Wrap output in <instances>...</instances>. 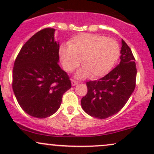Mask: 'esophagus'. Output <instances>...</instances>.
Instances as JSON below:
<instances>
[{
	"mask_svg": "<svg viewBox=\"0 0 154 154\" xmlns=\"http://www.w3.org/2000/svg\"><path fill=\"white\" fill-rule=\"evenodd\" d=\"M77 83H78V82H77V80H73V79H72V85H73V86L76 85Z\"/></svg>",
	"mask_w": 154,
	"mask_h": 154,
	"instance_id": "obj_1",
	"label": "esophagus"
}]
</instances>
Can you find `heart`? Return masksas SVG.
<instances>
[{
  "label": "heart",
  "mask_w": 154,
  "mask_h": 154,
  "mask_svg": "<svg viewBox=\"0 0 154 154\" xmlns=\"http://www.w3.org/2000/svg\"><path fill=\"white\" fill-rule=\"evenodd\" d=\"M60 58L64 69L73 72L82 60L83 68L76 76L82 79L91 74L99 78L109 73L120 56V47L112 38L91 33H82L69 40L68 46L60 47Z\"/></svg>",
  "instance_id": "heart-1"
}]
</instances>
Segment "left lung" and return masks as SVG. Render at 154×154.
Masks as SVG:
<instances>
[{
  "label": "left lung",
  "instance_id": "left-lung-1",
  "mask_svg": "<svg viewBox=\"0 0 154 154\" xmlns=\"http://www.w3.org/2000/svg\"><path fill=\"white\" fill-rule=\"evenodd\" d=\"M121 62L102 78L86 82L88 93L81 99L85 112L104 119L119 112L129 100L136 85L137 69L131 49L122 39Z\"/></svg>",
  "mask_w": 154,
  "mask_h": 154
}]
</instances>
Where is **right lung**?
<instances>
[{
    "mask_svg": "<svg viewBox=\"0 0 154 154\" xmlns=\"http://www.w3.org/2000/svg\"><path fill=\"white\" fill-rule=\"evenodd\" d=\"M54 28L35 33L14 61L12 88L20 106L33 117L45 118L60 107L64 93L72 88L68 74L59 66V42Z\"/></svg>",
    "mask_w": 154,
    "mask_h": 154,
    "instance_id": "right-lung-1",
    "label": "right lung"
}]
</instances>
